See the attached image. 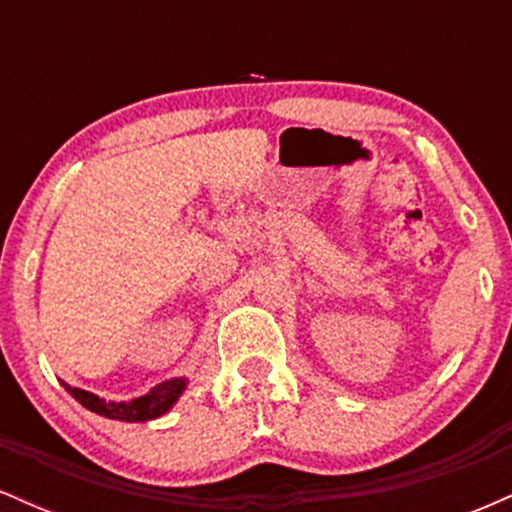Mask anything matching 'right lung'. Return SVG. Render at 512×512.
Instances as JSON below:
<instances>
[{
  "instance_id": "right-lung-1",
  "label": "right lung",
  "mask_w": 512,
  "mask_h": 512,
  "mask_svg": "<svg viewBox=\"0 0 512 512\" xmlns=\"http://www.w3.org/2000/svg\"><path fill=\"white\" fill-rule=\"evenodd\" d=\"M64 390H67L76 402L84 404L86 409L96 411V414L101 416H108V419L149 421V419H156V416L166 414V411L173 407L175 399L180 397L182 390H185V380L182 378L166 380V383L151 387L144 397L132 399V402H105V399L91 395V392L79 390V387H69V385H64Z\"/></svg>"
}]
</instances>
